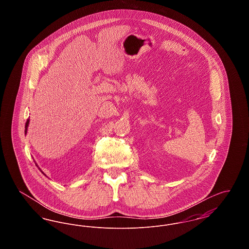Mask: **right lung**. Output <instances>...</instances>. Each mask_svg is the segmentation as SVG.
Here are the masks:
<instances>
[{
	"label": "right lung",
	"instance_id": "1",
	"mask_svg": "<svg viewBox=\"0 0 249 249\" xmlns=\"http://www.w3.org/2000/svg\"><path fill=\"white\" fill-rule=\"evenodd\" d=\"M29 121H30V120L28 119V120H27V122H26V125H25V129H26V130H25V133L27 132V128H28V126H29Z\"/></svg>",
	"mask_w": 249,
	"mask_h": 249
}]
</instances>
